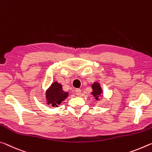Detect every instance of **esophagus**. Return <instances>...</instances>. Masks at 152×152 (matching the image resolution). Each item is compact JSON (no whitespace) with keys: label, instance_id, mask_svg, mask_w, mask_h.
Returning <instances> with one entry per match:
<instances>
[{"label":"esophagus","instance_id":"1","mask_svg":"<svg viewBox=\"0 0 152 152\" xmlns=\"http://www.w3.org/2000/svg\"><path fill=\"white\" fill-rule=\"evenodd\" d=\"M81 91L80 89H76L75 94H77V95L79 96V95H80V94H81Z\"/></svg>","mask_w":152,"mask_h":152}]
</instances>
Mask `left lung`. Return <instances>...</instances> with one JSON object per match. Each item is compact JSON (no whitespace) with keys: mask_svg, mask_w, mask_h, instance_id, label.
<instances>
[{"mask_svg":"<svg viewBox=\"0 0 152 152\" xmlns=\"http://www.w3.org/2000/svg\"><path fill=\"white\" fill-rule=\"evenodd\" d=\"M91 86V88H92V92L91 94H92L96 100H99V97L102 95L103 94V91L102 89V87L100 86V84L98 82H94Z\"/></svg>","mask_w":152,"mask_h":152,"instance_id":"8db88e82","label":"left lung"}]
</instances>
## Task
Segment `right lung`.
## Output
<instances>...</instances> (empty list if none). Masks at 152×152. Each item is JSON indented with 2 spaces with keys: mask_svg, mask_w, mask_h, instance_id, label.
<instances>
[{
  "mask_svg": "<svg viewBox=\"0 0 152 152\" xmlns=\"http://www.w3.org/2000/svg\"><path fill=\"white\" fill-rule=\"evenodd\" d=\"M69 96V93L64 91L61 83L54 81L46 91V104L53 107H58Z\"/></svg>",
  "mask_w": 152,
  "mask_h": 152,
  "instance_id": "1",
  "label": "right lung"
}]
</instances>
